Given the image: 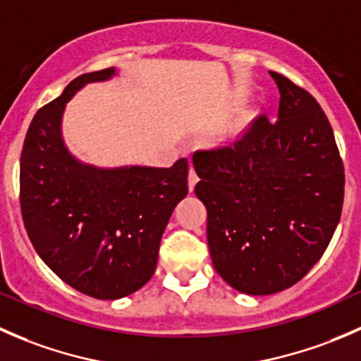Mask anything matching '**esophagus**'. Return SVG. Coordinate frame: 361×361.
Returning <instances> with one entry per match:
<instances>
[{
	"label": "esophagus",
	"instance_id": "34e87169",
	"mask_svg": "<svg viewBox=\"0 0 361 361\" xmlns=\"http://www.w3.org/2000/svg\"><path fill=\"white\" fill-rule=\"evenodd\" d=\"M197 181H199L197 171L194 169V166H190V171H188V188H190V192L194 190V187L197 185Z\"/></svg>",
	"mask_w": 361,
	"mask_h": 361
}]
</instances>
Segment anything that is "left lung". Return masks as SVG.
<instances>
[{"mask_svg":"<svg viewBox=\"0 0 361 361\" xmlns=\"http://www.w3.org/2000/svg\"><path fill=\"white\" fill-rule=\"evenodd\" d=\"M274 122L265 113L232 143L194 154L207 246L238 292L271 295L323 257L344 201V164L318 101L281 73Z\"/></svg>","mask_w":361,"mask_h":361,"instance_id":"1","label":"left lung"}]
</instances>
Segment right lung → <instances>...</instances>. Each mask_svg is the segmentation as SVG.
Segmentation results:
<instances>
[{
	"label": "right lung",
	"mask_w": 361,
	"mask_h": 361,
	"mask_svg": "<svg viewBox=\"0 0 361 361\" xmlns=\"http://www.w3.org/2000/svg\"><path fill=\"white\" fill-rule=\"evenodd\" d=\"M113 73L80 75L39 108L20 155V213L36 253L69 286L103 300L150 281L164 228L188 194L187 159L167 169H96L69 155L61 136L64 106L85 83Z\"/></svg>",
	"instance_id": "add662e5"
}]
</instances>
